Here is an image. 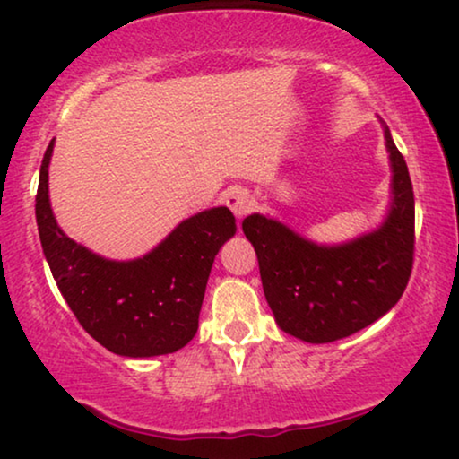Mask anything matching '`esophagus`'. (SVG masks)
Masks as SVG:
<instances>
[{"mask_svg":"<svg viewBox=\"0 0 459 459\" xmlns=\"http://www.w3.org/2000/svg\"><path fill=\"white\" fill-rule=\"evenodd\" d=\"M223 203L230 206L238 221H240V219L253 209V198H250V194L247 190H240V187H234V190L225 194Z\"/></svg>","mask_w":459,"mask_h":459,"instance_id":"34e87169","label":"esophagus"}]
</instances>
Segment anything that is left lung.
Listing matches in <instances>:
<instances>
[{"mask_svg": "<svg viewBox=\"0 0 459 459\" xmlns=\"http://www.w3.org/2000/svg\"><path fill=\"white\" fill-rule=\"evenodd\" d=\"M385 140L393 203L378 230L347 244L322 247L259 212L242 221L275 322L300 341L332 342L368 328L397 305L410 281L416 244L413 187L386 125Z\"/></svg>", "mask_w": 459, "mask_h": 459, "instance_id": "1", "label": "left lung"}]
</instances>
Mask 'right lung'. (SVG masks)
I'll return each instance as SVG.
<instances>
[{"instance_id":"add662e5","label":"right lung","mask_w":459,"mask_h":459,"mask_svg":"<svg viewBox=\"0 0 459 459\" xmlns=\"http://www.w3.org/2000/svg\"><path fill=\"white\" fill-rule=\"evenodd\" d=\"M43 154L35 217L43 255L62 297L91 338L123 357L175 353L198 330L215 255L236 234L228 206L181 221L154 250L134 261H108L71 240L49 206Z\"/></svg>"}]
</instances>
